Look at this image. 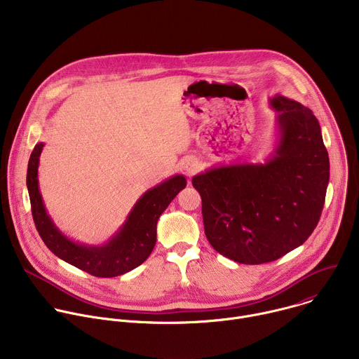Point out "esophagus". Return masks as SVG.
Instances as JSON below:
<instances>
[{"label": "esophagus", "mask_w": 359, "mask_h": 359, "mask_svg": "<svg viewBox=\"0 0 359 359\" xmlns=\"http://www.w3.org/2000/svg\"><path fill=\"white\" fill-rule=\"evenodd\" d=\"M183 169H184V172L187 173V176L190 177V176H193V175L196 173V170L198 169V165H197L196 161H187V162L183 165Z\"/></svg>", "instance_id": "obj_1"}]
</instances>
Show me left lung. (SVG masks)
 Returning <instances> with one entry per match:
<instances>
[{"label":"left lung","instance_id":"left-lung-1","mask_svg":"<svg viewBox=\"0 0 359 359\" xmlns=\"http://www.w3.org/2000/svg\"><path fill=\"white\" fill-rule=\"evenodd\" d=\"M270 105L278 114V140L264 163L213 168L191 179L209 243L241 264L274 262L309 238L330 182L328 151L311 109L281 95Z\"/></svg>","mask_w":359,"mask_h":359}]
</instances>
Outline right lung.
<instances>
[{
	"instance_id": "1",
	"label": "right lung",
	"mask_w": 359,
	"mask_h": 359,
	"mask_svg": "<svg viewBox=\"0 0 359 359\" xmlns=\"http://www.w3.org/2000/svg\"><path fill=\"white\" fill-rule=\"evenodd\" d=\"M43 143L35 144L27 170V187L35 227L45 245L58 257L95 277H118L140 266L156 244L161 215L180 190L186 177L176 175L149 189L136 201L122 227L102 245H88L68 238L46 213L38 187V165Z\"/></svg>"
}]
</instances>
